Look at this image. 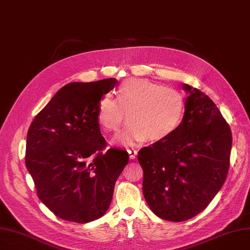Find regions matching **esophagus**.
<instances>
[{
    "label": "esophagus",
    "mask_w": 250,
    "mask_h": 250,
    "mask_svg": "<svg viewBox=\"0 0 250 250\" xmlns=\"http://www.w3.org/2000/svg\"><path fill=\"white\" fill-rule=\"evenodd\" d=\"M128 153H129V157L131 158V160H135V157H137V154H138V151L134 149H130V150H128Z\"/></svg>",
    "instance_id": "esophagus-1"
}]
</instances>
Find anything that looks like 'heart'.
Listing matches in <instances>:
<instances>
[{
	"instance_id": "b5f03b06",
	"label": "heart",
	"mask_w": 250,
	"mask_h": 250,
	"mask_svg": "<svg viewBox=\"0 0 250 250\" xmlns=\"http://www.w3.org/2000/svg\"><path fill=\"white\" fill-rule=\"evenodd\" d=\"M128 112L130 123L120 137L125 146L169 139L183 124L186 98L179 90L146 79H129L117 89V99L104 95L98 102L97 121L117 133Z\"/></svg>"
}]
</instances>
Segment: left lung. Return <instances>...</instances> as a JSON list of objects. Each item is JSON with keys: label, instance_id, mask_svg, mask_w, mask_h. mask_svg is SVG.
<instances>
[{"label": "left lung", "instance_id": "1", "mask_svg": "<svg viewBox=\"0 0 250 250\" xmlns=\"http://www.w3.org/2000/svg\"><path fill=\"white\" fill-rule=\"evenodd\" d=\"M183 87L188 96L179 129L138 154L144 197L157 217L173 222L198 215L220 191L232 143L216 104L201 90L186 83Z\"/></svg>", "mask_w": 250, "mask_h": 250}]
</instances>
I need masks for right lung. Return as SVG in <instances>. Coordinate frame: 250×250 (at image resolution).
I'll return each instance as SVG.
<instances>
[{"label":"right lung","instance_id":"add662e5","mask_svg":"<svg viewBox=\"0 0 250 250\" xmlns=\"http://www.w3.org/2000/svg\"><path fill=\"white\" fill-rule=\"evenodd\" d=\"M118 80L73 82L60 88L27 133L26 167L41 201L66 221L87 223L108 209L116 181L129 161L110 148L97 121L98 102Z\"/></svg>","mask_w":250,"mask_h":250}]
</instances>
